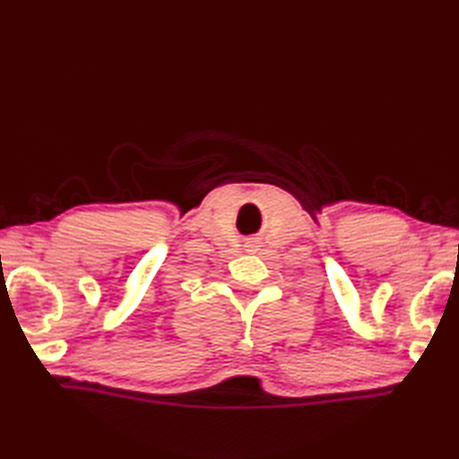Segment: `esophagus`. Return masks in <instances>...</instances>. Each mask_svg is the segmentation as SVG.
I'll return each mask as SVG.
<instances>
[{"label": "esophagus", "instance_id": "34e87169", "mask_svg": "<svg viewBox=\"0 0 459 459\" xmlns=\"http://www.w3.org/2000/svg\"><path fill=\"white\" fill-rule=\"evenodd\" d=\"M248 247H250V252H255L256 250V240H250Z\"/></svg>", "mask_w": 459, "mask_h": 459}]
</instances>
